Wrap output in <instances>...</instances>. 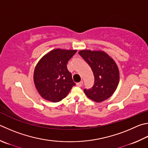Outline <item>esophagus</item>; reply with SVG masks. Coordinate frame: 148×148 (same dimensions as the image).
<instances>
[{"mask_svg":"<svg viewBox=\"0 0 148 148\" xmlns=\"http://www.w3.org/2000/svg\"><path fill=\"white\" fill-rule=\"evenodd\" d=\"M82 85H83V82H82V81H81L80 82L76 83V85L77 86V87H82Z\"/></svg>","mask_w":148,"mask_h":148,"instance_id":"1","label":"esophagus"}]
</instances>
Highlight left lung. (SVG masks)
<instances>
[{
	"label": "left lung",
	"instance_id": "left-lung-1",
	"mask_svg": "<svg viewBox=\"0 0 148 148\" xmlns=\"http://www.w3.org/2000/svg\"><path fill=\"white\" fill-rule=\"evenodd\" d=\"M79 54L90 66L95 76L92 87L84 89L91 100L101 102L111 97L119 83V71L116 64L109 56L101 51L82 50Z\"/></svg>",
	"mask_w": 148,
	"mask_h": 148
}]
</instances>
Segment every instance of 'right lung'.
<instances>
[{"label": "right lung", "mask_w": 148, "mask_h": 148, "mask_svg": "<svg viewBox=\"0 0 148 148\" xmlns=\"http://www.w3.org/2000/svg\"><path fill=\"white\" fill-rule=\"evenodd\" d=\"M76 50L56 49L45 55L35 69L34 79L36 87L42 98L58 102L65 98L76 85L67 63Z\"/></svg>", "instance_id": "obj_1"}]
</instances>
